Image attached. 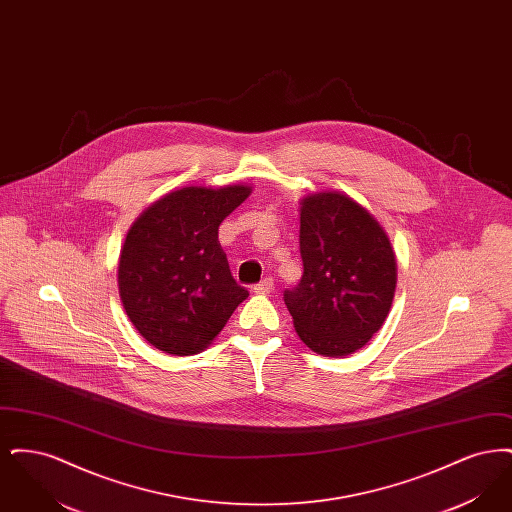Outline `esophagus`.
<instances>
[{
  "label": "esophagus",
  "instance_id": "34e87169",
  "mask_svg": "<svg viewBox=\"0 0 512 512\" xmlns=\"http://www.w3.org/2000/svg\"><path fill=\"white\" fill-rule=\"evenodd\" d=\"M272 290H274V280L272 278H265V280H261L259 284L253 286V292L255 293H270Z\"/></svg>",
  "mask_w": 512,
  "mask_h": 512
}]
</instances>
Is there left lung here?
Here are the masks:
<instances>
[{
  "mask_svg": "<svg viewBox=\"0 0 512 512\" xmlns=\"http://www.w3.org/2000/svg\"><path fill=\"white\" fill-rule=\"evenodd\" d=\"M303 276L284 292L297 336L318 355L361 349L388 317L397 282L390 238L365 207L340 192L301 201Z\"/></svg>",
  "mask_w": 512,
  "mask_h": 512,
  "instance_id": "8db88e82",
  "label": "left lung"
}]
</instances>
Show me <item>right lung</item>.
I'll return each mask as SVG.
<instances>
[{
	"label": "right lung",
	"mask_w": 512,
	"mask_h": 512,
	"mask_svg": "<svg viewBox=\"0 0 512 512\" xmlns=\"http://www.w3.org/2000/svg\"><path fill=\"white\" fill-rule=\"evenodd\" d=\"M249 194L244 184L182 188L130 226L119 259L122 307L159 351L201 353L249 295L219 244L220 222Z\"/></svg>",
	"instance_id": "1"
}]
</instances>
